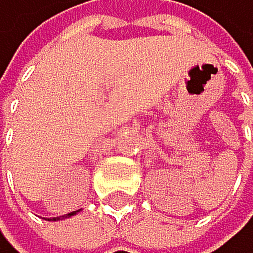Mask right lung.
<instances>
[{
  "mask_svg": "<svg viewBox=\"0 0 253 253\" xmlns=\"http://www.w3.org/2000/svg\"><path fill=\"white\" fill-rule=\"evenodd\" d=\"M76 212H78V211H74V212H71V213H66V215H63V217H57V219H52V220H61V219H68V217H71V215H76Z\"/></svg>",
  "mask_w": 253,
  "mask_h": 253,
  "instance_id": "right-lung-1",
  "label": "right lung"
}]
</instances>
